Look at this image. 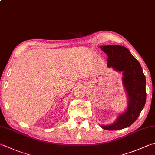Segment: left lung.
Returning <instances> with one entry per match:
<instances>
[{
  "label": "left lung",
  "mask_w": 155,
  "mask_h": 155,
  "mask_svg": "<svg viewBox=\"0 0 155 155\" xmlns=\"http://www.w3.org/2000/svg\"><path fill=\"white\" fill-rule=\"evenodd\" d=\"M107 54V66L123 72L122 81L128 97L127 110L110 125L101 126L106 130H117L130 126L137 120L146 102V78L140 63L126 47L118 45L101 46Z\"/></svg>",
  "instance_id": "left-lung-1"
}]
</instances>
